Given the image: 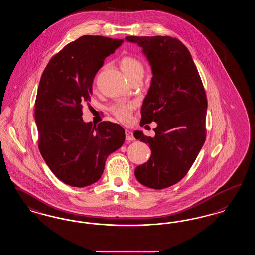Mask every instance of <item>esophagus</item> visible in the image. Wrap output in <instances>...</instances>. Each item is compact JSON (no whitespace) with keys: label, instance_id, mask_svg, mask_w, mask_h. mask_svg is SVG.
<instances>
[{"label":"esophagus","instance_id":"34e87169","mask_svg":"<svg viewBox=\"0 0 255 255\" xmlns=\"http://www.w3.org/2000/svg\"><path fill=\"white\" fill-rule=\"evenodd\" d=\"M125 135H126V140H134V136L132 134V132L129 130L125 131Z\"/></svg>","mask_w":255,"mask_h":255}]
</instances>
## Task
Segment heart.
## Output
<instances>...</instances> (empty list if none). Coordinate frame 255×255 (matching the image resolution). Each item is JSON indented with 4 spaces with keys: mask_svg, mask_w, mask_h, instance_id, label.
I'll list each match as a JSON object with an SVG mask.
<instances>
[{
    "mask_svg": "<svg viewBox=\"0 0 255 255\" xmlns=\"http://www.w3.org/2000/svg\"><path fill=\"white\" fill-rule=\"evenodd\" d=\"M120 66L128 79L143 75L144 72L142 61L131 55L123 56L120 60ZM133 106V102H118L110 107V111L120 121L127 122L131 117Z\"/></svg>",
    "mask_w": 255,
    "mask_h": 255,
    "instance_id": "obj_1",
    "label": "heart"
}]
</instances>
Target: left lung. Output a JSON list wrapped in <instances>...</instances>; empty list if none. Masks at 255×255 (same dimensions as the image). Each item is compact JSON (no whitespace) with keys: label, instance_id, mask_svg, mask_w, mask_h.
<instances>
[{"label":"left lung","instance_id":"obj_1","mask_svg":"<svg viewBox=\"0 0 255 255\" xmlns=\"http://www.w3.org/2000/svg\"><path fill=\"white\" fill-rule=\"evenodd\" d=\"M125 40L142 47L153 73L140 125L157 123L153 137L133 132L152 151L134 175L144 186L161 190L183 178L203 146L207 97L191 53L179 40L170 36H128Z\"/></svg>","mask_w":255,"mask_h":255}]
</instances>
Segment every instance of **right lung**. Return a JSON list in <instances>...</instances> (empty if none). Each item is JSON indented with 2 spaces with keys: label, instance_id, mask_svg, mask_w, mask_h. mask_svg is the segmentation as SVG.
<instances>
[{
  "label": "right lung",
  "instance_id": "obj_1",
  "mask_svg": "<svg viewBox=\"0 0 255 255\" xmlns=\"http://www.w3.org/2000/svg\"><path fill=\"white\" fill-rule=\"evenodd\" d=\"M123 40L85 35L53 56L41 75L35 102L39 149L63 183L82 188L102 177L110 153L123 146L119 124L84 123L82 102H90L94 78Z\"/></svg>",
  "mask_w": 255,
  "mask_h": 255
}]
</instances>
